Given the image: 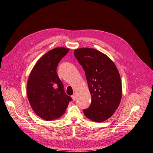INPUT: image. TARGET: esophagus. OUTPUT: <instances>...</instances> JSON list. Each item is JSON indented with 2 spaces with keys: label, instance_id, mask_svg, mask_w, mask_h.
<instances>
[{
  "label": "esophagus",
  "instance_id": "esophagus-1",
  "mask_svg": "<svg viewBox=\"0 0 153 153\" xmlns=\"http://www.w3.org/2000/svg\"><path fill=\"white\" fill-rule=\"evenodd\" d=\"M71 97H72V100H73L74 101V100H75V99H76V94H73V95H72L71 96Z\"/></svg>",
  "mask_w": 153,
  "mask_h": 153
}]
</instances>
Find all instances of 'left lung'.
<instances>
[{
    "mask_svg": "<svg viewBox=\"0 0 153 153\" xmlns=\"http://www.w3.org/2000/svg\"><path fill=\"white\" fill-rule=\"evenodd\" d=\"M83 67L92 97L85 116L95 122L108 120L118 107L122 97V85L118 70L108 56L94 48H81L74 51Z\"/></svg>",
    "mask_w": 153,
    "mask_h": 153,
    "instance_id": "obj_1",
    "label": "left lung"
}]
</instances>
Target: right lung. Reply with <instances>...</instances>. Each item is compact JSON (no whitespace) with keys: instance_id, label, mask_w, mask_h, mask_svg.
<instances>
[{"instance_id":"obj_1","label":"right lung","mask_w":153,"mask_h":153,"mask_svg":"<svg viewBox=\"0 0 153 153\" xmlns=\"http://www.w3.org/2000/svg\"><path fill=\"white\" fill-rule=\"evenodd\" d=\"M69 51V48L58 47L48 51L38 59L28 77L29 103L35 113L46 121L61 117L72 100L56 72L58 63Z\"/></svg>"}]
</instances>
